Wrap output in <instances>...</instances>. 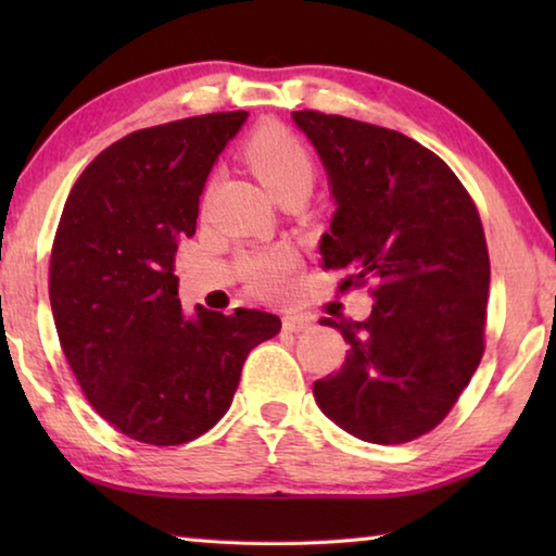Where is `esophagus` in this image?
Returning a JSON list of instances; mask_svg holds the SVG:
<instances>
[{"label": "esophagus", "instance_id": "obj_1", "mask_svg": "<svg viewBox=\"0 0 556 556\" xmlns=\"http://www.w3.org/2000/svg\"><path fill=\"white\" fill-rule=\"evenodd\" d=\"M314 324L312 316L306 314H294V316H285V321H281V326H285V331L289 333H301V331H308Z\"/></svg>", "mask_w": 556, "mask_h": 556}]
</instances>
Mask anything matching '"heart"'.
Here are the masks:
<instances>
[{"label":"heart","mask_w":556,"mask_h":556,"mask_svg":"<svg viewBox=\"0 0 556 556\" xmlns=\"http://www.w3.org/2000/svg\"><path fill=\"white\" fill-rule=\"evenodd\" d=\"M244 162L262 186L275 195L296 184H314L316 164L304 139L281 125H265L244 144ZM296 269V255L287 244L248 252L240 257V275L257 294H279Z\"/></svg>","instance_id":"b5f03b06"}]
</instances>
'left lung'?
I'll use <instances>...</instances> for the list:
<instances>
[{
  "instance_id": "left-lung-1",
  "label": "left lung",
  "mask_w": 556,
  "mask_h": 556,
  "mask_svg": "<svg viewBox=\"0 0 556 556\" xmlns=\"http://www.w3.org/2000/svg\"><path fill=\"white\" fill-rule=\"evenodd\" d=\"M328 172L338 211L321 267L365 287V321L324 318L351 351L314 382L328 419L370 444H407L444 421L485 351L491 285L481 215L458 176L427 147L368 122L294 112Z\"/></svg>"
}]
</instances>
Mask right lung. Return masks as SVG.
I'll list each match as a JSON object with an SVG mask.
<instances>
[{
	"label": "right lung",
	"mask_w": 556,
	"mask_h": 556,
	"mask_svg": "<svg viewBox=\"0 0 556 556\" xmlns=\"http://www.w3.org/2000/svg\"><path fill=\"white\" fill-rule=\"evenodd\" d=\"M248 112L137 129L71 188L55 230L49 296L83 394L122 434L154 446L199 439L228 412L250 351L281 321L257 308L184 316L174 260L195 235L213 162Z\"/></svg>",
	"instance_id": "obj_1"
}]
</instances>
